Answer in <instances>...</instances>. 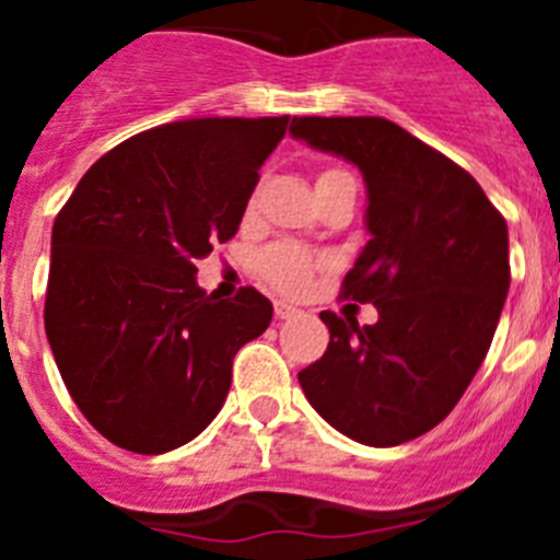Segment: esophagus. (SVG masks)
I'll return each mask as SVG.
<instances>
[{
  "instance_id": "obj_1",
  "label": "esophagus",
  "mask_w": 560,
  "mask_h": 560,
  "mask_svg": "<svg viewBox=\"0 0 560 560\" xmlns=\"http://www.w3.org/2000/svg\"><path fill=\"white\" fill-rule=\"evenodd\" d=\"M300 314V308H294V305L289 303H275V316L277 319H291V316Z\"/></svg>"
}]
</instances>
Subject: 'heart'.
Listing matches in <instances>:
<instances>
[{
	"instance_id": "obj_1",
	"label": "heart",
	"mask_w": 560,
	"mask_h": 560,
	"mask_svg": "<svg viewBox=\"0 0 560 560\" xmlns=\"http://www.w3.org/2000/svg\"><path fill=\"white\" fill-rule=\"evenodd\" d=\"M330 173V171H325ZM257 271L266 283L275 285L283 294H300L308 289L311 275H314V257L294 244H275L260 252L257 257Z\"/></svg>"
}]
</instances>
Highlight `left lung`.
<instances>
[{
	"instance_id": "obj_1",
	"label": "left lung",
	"mask_w": 560,
	"mask_h": 560,
	"mask_svg": "<svg viewBox=\"0 0 560 560\" xmlns=\"http://www.w3.org/2000/svg\"><path fill=\"white\" fill-rule=\"evenodd\" d=\"M291 133L364 176L370 241L341 296L378 308L364 328L323 311L328 350L296 378L336 432L398 446L457 407L491 348L508 224L471 173L384 117H294Z\"/></svg>"
}]
</instances>
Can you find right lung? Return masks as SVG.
Returning a JSON list of instances; mask_svg holds the SVG:
<instances>
[{"instance_id":"add662e5","label":"right lung","mask_w":560,"mask_h":560,"mask_svg":"<svg viewBox=\"0 0 560 560\" xmlns=\"http://www.w3.org/2000/svg\"><path fill=\"white\" fill-rule=\"evenodd\" d=\"M285 128L289 114L151 128L101 156L58 212L44 328L69 395L114 446L165 454L205 432L235 353L269 328L260 291L207 294L196 260L235 235Z\"/></svg>"}]
</instances>
